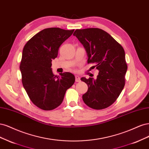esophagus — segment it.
Masks as SVG:
<instances>
[{"mask_svg":"<svg viewBox=\"0 0 149 149\" xmlns=\"http://www.w3.org/2000/svg\"><path fill=\"white\" fill-rule=\"evenodd\" d=\"M80 81V77L79 75H75V81L77 82H79Z\"/></svg>","mask_w":149,"mask_h":149,"instance_id":"1","label":"esophagus"}]
</instances>
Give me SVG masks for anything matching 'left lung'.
I'll return each instance as SVG.
<instances>
[{
	"label": "left lung",
	"mask_w": 149,
	"mask_h": 149,
	"mask_svg": "<svg viewBox=\"0 0 149 149\" xmlns=\"http://www.w3.org/2000/svg\"><path fill=\"white\" fill-rule=\"evenodd\" d=\"M73 35L84 46L88 63L95 64L93 67L99 71L95 79L81 78L88 85L87 92L82 95L84 102L95 109L106 108L116 100L125 85V52L111 35L100 28L76 30Z\"/></svg>",
	"instance_id": "8db88e82"
}]
</instances>
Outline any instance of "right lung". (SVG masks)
Listing matches in <instances>:
<instances>
[{
  "label": "right lung",
  "mask_w": 149,
  "mask_h": 149,
  "mask_svg": "<svg viewBox=\"0 0 149 149\" xmlns=\"http://www.w3.org/2000/svg\"><path fill=\"white\" fill-rule=\"evenodd\" d=\"M74 30L46 28L38 33L23 47L20 70L23 87L33 104L43 110H52L62 103L66 90L75 82L70 72L54 75L51 62L59 47Z\"/></svg>",
  "instance_id": "obj_1"
}]
</instances>
